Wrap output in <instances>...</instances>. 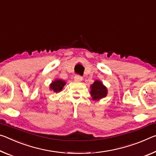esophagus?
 Returning <instances> with one entry per match:
<instances>
[{
	"label": "esophagus",
	"mask_w": 156,
	"mask_h": 156,
	"mask_svg": "<svg viewBox=\"0 0 156 156\" xmlns=\"http://www.w3.org/2000/svg\"><path fill=\"white\" fill-rule=\"evenodd\" d=\"M83 80V77L82 76H80L78 75H76L74 76V81H76V82H81V81Z\"/></svg>",
	"instance_id": "esophagus-1"
}]
</instances>
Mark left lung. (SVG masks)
Masks as SVG:
<instances>
[{
    "instance_id": "left-lung-1",
    "label": "left lung",
    "mask_w": 156,
    "mask_h": 156,
    "mask_svg": "<svg viewBox=\"0 0 156 156\" xmlns=\"http://www.w3.org/2000/svg\"><path fill=\"white\" fill-rule=\"evenodd\" d=\"M91 96L94 101H98L105 98L108 94V90L99 80H95L90 87Z\"/></svg>"
}]
</instances>
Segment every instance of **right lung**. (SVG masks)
<instances>
[{
	"mask_svg": "<svg viewBox=\"0 0 156 156\" xmlns=\"http://www.w3.org/2000/svg\"><path fill=\"white\" fill-rule=\"evenodd\" d=\"M65 85L66 82L65 80H60V79H56L55 80L51 83L50 85V90H53L55 93L60 92Z\"/></svg>",
	"mask_w": 156,
	"mask_h": 156,
	"instance_id": "add662e5",
	"label": "right lung"
}]
</instances>
